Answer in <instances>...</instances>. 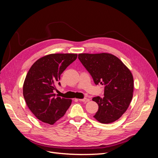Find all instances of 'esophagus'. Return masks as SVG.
<instances>
[{
	"label": "esophagus",
	"instance_id": "34e87169",
	"mask_svg": "<svg viewBox=\"0 0 158 158\" xmlns=\"http://www.w3.org/2000/svg\"><path fill=\"white\" fill-rule=\"evenodd\" d=\"M80 102H88L89 101V99L88 98H84V99H79Z\"/></svg>",
	"mask_w": 158,
	"mask_h": 158
}]
</instances>
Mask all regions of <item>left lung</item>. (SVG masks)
<instances>
[{
    "label": "left lung",
    "instance_id": "obj_1",
    "mask_svg": "<svg viewBox=\"0 0 158 158\" xmlns=\"http://www.w3.org/2000/svg\"><path fill=\"white\" fill-rule=\"evenodd\" d=\"M78 59L94 83L105 85L103 98L98 96L92 99L99 106L94 117L104 124L118 120L132 99L134 81L131 70L117 56L106 52L80 53Z\"/></svg>",
    "mask_w": 158,
    "mask_h": 158
}]
</instances>
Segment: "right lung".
I'll return each instance as SVG.
<instances>
[{
    "label": "right lung",
    "instance_id": "obj_1",
    "mask_svg": "<svg viewBox=\"0 0 158 158\" xmlns=\"http://www.w3.org/2000/svg\"><path fill=\"white\" fill-rule=\"evenodd\" d=\"M77 54L56 53L41 57L28 71L23 95L32 113L45 123L53 125L70 106V99L56 97L54 91L60 74L77 58Z\"/></svg>",
    "mask_w": 158,
    "mask_h": 158
}]
</instances>
